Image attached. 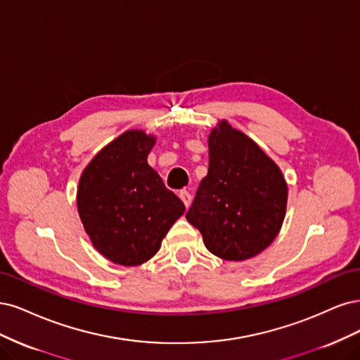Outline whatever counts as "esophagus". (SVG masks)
<instances>
[{
	"label": "esophagus",
	"instance_id": "esophagus-1",
	"mask_svg": "<svg viewBox=\"0 0 360 360\" xmlns=\"http://www.w3.org/2000/svg\"><path fill=\"white\" fill-rule=\"evenodd\" d=\"M179 197H181V200L184 202L185 207H188L191 205V194L187 190H181L179 191Z\"/></svg>",
	"mask_w": 360,
	"mask_h": 360
}]
</instances>
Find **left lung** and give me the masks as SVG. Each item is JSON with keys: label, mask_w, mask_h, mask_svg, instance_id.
I'll return each mask as SVG.
<instances>
[{"label": "left lung", "mask_w": 360, "mask_h": 360, "mask_svg": "<svg viewBox=\"0 0 360 360\" xmlns=\"http://www.w3.org/2000/svg\"><path fill=\"white\" fill-rule=\"evenodd\" d=\"M287 185L281 170L223 121L210 136V169L187 212L206 248L224 260L257 256L281 229Z\"/></svg>", "instance_id": "1"}]
</instances>
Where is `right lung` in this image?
<instances>
[{
	"label": "right lung",
	"instance_id": "1",
	"mask_svg": "<svg viewBox=\"0 0 360 360\" xmlns=\"http://www.w3.org/2000/svg\"><path fill=\"white\" fill-rule=\"evenodd\" d=\"M154 143L143 131H125L101 149L80 176V219L92 245L117 264L149 260L185 211L179 197L148 165Z\"/></svg>",
	"mask_w": 360,
	"mask_h": 360
}]
</instances>
